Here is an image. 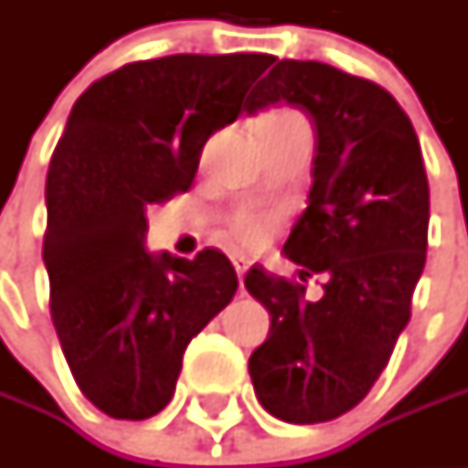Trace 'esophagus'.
<instances>
[{"label":"esophagus","mask_w":468,"mask_h":468,"mask_svg":"<svg viewBox=\"0 0 468 468\" xmlns=\"http://www.w3.org/2000/svg\"><path fill=\"white\" fill-rule=\"evenodd\" d=\"M231 265H234V271H237V276H239V286H242V276L247 273V268H250V258L247 255H231Z\"/></svg>","instance_id":"34e87169"}]
</instances>
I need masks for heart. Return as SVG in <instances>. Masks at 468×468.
Segmentation results:
<instances>
[{
    "label": "heart",
    "mask_w": 468,
    "mask_h": 468,
    "mask_svg": "<svg viewBox=\"0 0 468 468\" xmlns=\"http://www.w3.org/2000/svg\"><path fill=\"white\" fill-rule=\"evenodd\" d=\"M261 124L265 127H289V124H304V119L294 114V112H273V114H268V117L261 119ZM268 226H271V218L268 216H262V213H244L237 218V231H239V237L244 239H250V242H258L265 237V231H268Z\"/></svg>",
    "instance_id": "obj_1"
}]
</instances>
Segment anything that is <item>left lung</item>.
<instances>
[{
	"label": "left lung",
	"mask_w": 468,
	"mask_h": 468,
	"mask_svg": "<svg viewBox=\"0 0 468 468\" xmlns=\"http://www.w3.org/2000/svg\"><path fill=\"white\" fill-rule=\"evenodd\" d=\"M289 103L314 133L313 187L283 255L323 297L252 265L244 286L271 314L250 356L262 409L283 422L346 414L369 393L409 323L422 276L430 187L411 122L388 90L331 64L281 59L244 112Z\"/></svg>",
	"instance_id": "obj_1"
}]
</instances>
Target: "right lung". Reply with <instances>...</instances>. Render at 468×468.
Masks as SVG:
<instances>
[{
  "label": "right lung",
  "mask_w": 468,
  "mask_h": 468,
  "mask_svg": "<svg viewBox=\"0 0 468 468\" xmlns=\"http://www.w3.org/2000/svg\"><path fill=\"white\" fill-rule=\"evenodd\" d=\"M271 54L133 62L75 101L46 174L51 320L85 399L114 420L169 404L187 344L231 302L224 252H148L145 210L185 192Z\"/></svg>",
  "instance_id": "right-lung-1"
}]
</instances>
